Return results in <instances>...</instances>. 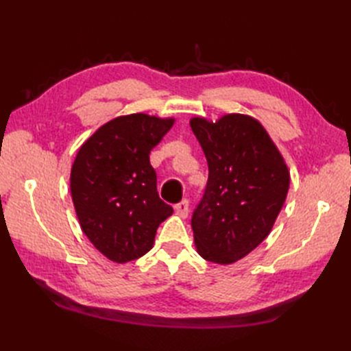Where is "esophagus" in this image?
I'll return each mask as SVG.
<instances>
[{"label": "esophagus", "mask_w": 351, "mask_h": 351, "mask_svg": "<svg viewBox=\"0 0 351 351\" xmlns=\"http://www.w3.org/2000/svg\"><path fill=\"white\" fill-rule=\"evenodd\" d=\"M189 210H190V206H189V200H181L180 204H176L175 205V213L178 214V215H181V217H187L189 215Z\"/></svg>", "instance_id": "34e87169"}]
</instances>
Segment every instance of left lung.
Segmentation results:
<instances>
[{"label": "left lung", "mask_w": 351, "mask_h": 351, "mask_svg": "<svg viewBox=\"0 0 351 351\" xmlns=\"http://www.w3.org/2000/svg\"><path fill=\"white\" fill-rule=\"evenodd\" d=\"M190 126L208 161L204 197L191 217L197 253L232 264L263 243L285 204L289 171L256 119L193 117Z\"/></svg>", "instance_id": "left-lung-1"}]
</instances>
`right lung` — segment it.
Instances as JSON below:
<instances>
[{"mask_svg": "<svg viewBox=\"0 0 351 351\" xmlns=\"http://www.w3.org/2000/svg\"><path fill=\"white\" fill-rule=\"evenodd\" d=\"M175 119L145 113L116 117L80 147L71 195L81 229L104 256L128 263L152 249L156 229L173 213L156 191L152 147Z\"/></svg>", "mask_w": 351, "mask_h": 351, "instance_id": "obj_1", "label": "right lung"}]
</instances>
